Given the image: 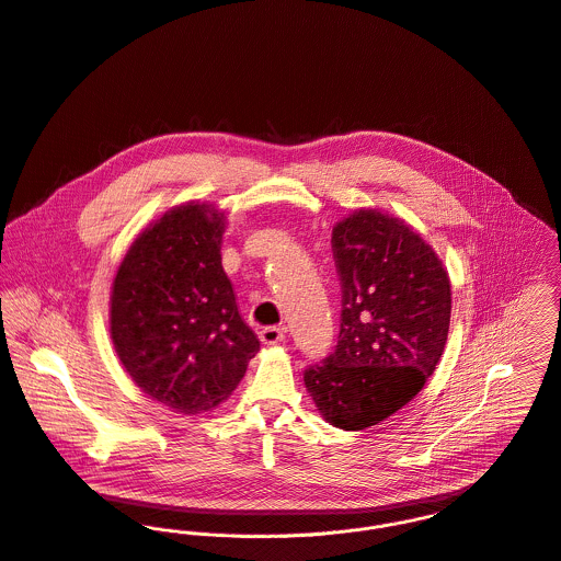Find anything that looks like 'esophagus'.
Here are the masks:
<instances>
[{
	"label": "esophagus",
	"instance_id": "obj_1",
	"mask_svg": "<svg viewBox=\"0 0 561 561\" xmlns=\"http://www.w3.org/2000/svg\"><path fill=\"white\" fill-rule=\"evenodd\" d=\"M257 336H260V340H262L264 344H277V342H282V340L286 337V328H275V325L262 328V330L257 332Z\"/></svg>",
	"mask_w": 561,
	"mask_h": 561
}]
</instances>
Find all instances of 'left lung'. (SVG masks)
I'll return each instance as SVG.
<instances>
[{
  "label": "left lung",
  "mask_w": 561,
  "mask_h": 561,
  "mask_svg": "<svg viewBox=\"0 0 561 561\" xmlns=\"http://www.w3.org/2000/svg\"><path fill=\"white\" fill-rule=\"evenodd\" d=\"M342 288L336 348L304 373L323 419L373 427L410 403L443 357L450 282L436 251L379 210H355L332 231Z\"/></svg>",
  "instance_id": "8db88e82"
}]
</instances>
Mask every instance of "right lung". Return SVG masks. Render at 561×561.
Segmentation results:
<instances>
[{
    "label": "right lung",
    "instance_id": "add662e5",
    "mask_svg": "<svg viewBox=\"0 0 561 561\" xmlns=\"http://www.w3.org/2000/svg\"><path fill=\"white\" fill-rule=\"evenodd\" d=\"M224 221L208 204L169 210L131 242L113 282L111 336L123 368L182 414L217 408L260 351L221 264Z\"/></svg>",
    "mask_w": 561,
    "mask_h": 561
}]
</instances>
